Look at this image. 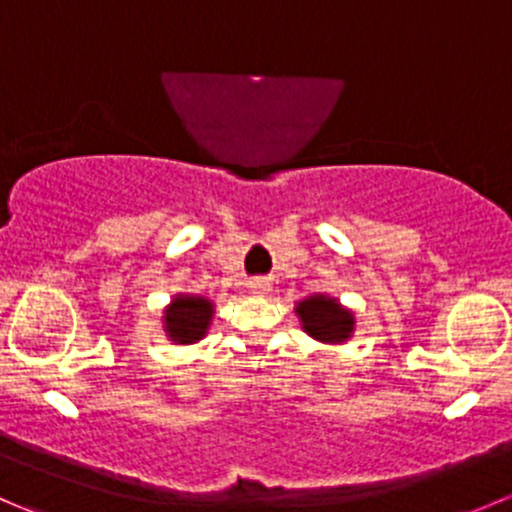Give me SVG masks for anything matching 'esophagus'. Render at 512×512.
<instances>
[{
  "mask_svg": "<svg viewBox=\"0 0 512 512\" xmlns=\"http://www.w3.org/2000/svg\"><path fill=\"white\" fill-rule=\"evenodd\" d=\"M250 289H252V294H267L272 287L265 277H257V280H250Z\"/></svg>",
  "mask_w": 512,
  "mask_h": 512,
  "instance_id": "esophagus-1",
  "label": "esophagus"
}]
</instances>
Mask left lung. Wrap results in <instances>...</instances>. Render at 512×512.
<instances>
[{
  "label": "left lung",
  "mask_w": 512,
  "mask_h": 512,
  "mask_svg": "<svg viewBox=\"0 0 512 512\" xmlns=\"http://www.w3.org/2000/svg\"><path fill=\"white\" fill-rule=\"evenodd\" d=\"M299 322L309 337L327 344H342L354 332V314L327 294H312L297 304Z\"/></svg>",
  "instance_id": "left-lung-1"
}]
</instances>
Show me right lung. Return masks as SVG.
<instances>
[{"label":"right lung","instance_id":"right-lung-1","mask_svg":"<svg viewBox=\"0 0 512 512\" xmlns=\"http://www.w3.org/2000/svg\"><path fill=\"white\" fill-rule=\"evenodd\" d=\"M213 319V302L198 294H178L165 307L163 327L170 342L195 344L208 334Z\"/></svg>","mask_w":512,"mask_h":512}]
</instances>
